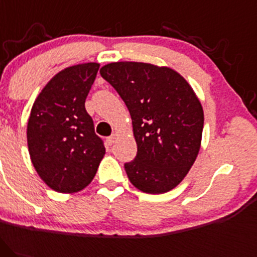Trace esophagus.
Returning <instances> with one entry per match:
<instances>
[{"mask_svg":"<svg viewBox=\"0 0 257 257\" xmlns=\"http://www.w3.org/2000/svg\"><path fill=\"white\" fill-rule=\"evenodd\" d=\"M116 138H117V134H113L110 137L106 138V143H108L109 146H111V144L115 143V141H116Z\"/></svg>","mask_w":257,"mask_h":257,"instance_id":"34e87169","label":"esophagus"}]
</instances>
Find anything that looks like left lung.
Listing matches in <instances>:
<instances>
[{
  "mask_svg": "<svg viewBox=\"0 0 257 257\" xmlns=\"http://www.w3.org/2000/svg\"><path fill=\"white\" fill-rule=\"evenodd\" d=\"M99 73L131 115L137 155L125 164L130 182L149 194L174 189L200 151L204 111L192 86L174 69L149 63H109Z\"/></svg>",
  "mask_w": 257,
  "mask_h": 257,
  "instance_id": "8db88e82",
  "label": "left lung"
}]
</instances>
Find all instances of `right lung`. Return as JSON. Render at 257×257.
I'll list each match as a JSON object with an SVG mask.
<instances>
[{
  "label": "right lung",
  "mask_w": 257,
  "mask_h": 257,
  "mask_svg": "<svg viewBox=\"0 0 257 257\" xmlns=\"http://www.w3.org/2000/svg\"><path fill=\"white\" fill-rule=\"evenodd\" d=\"M98 69V63H83L59 71L31 108L29 154L41 180L56 192L70 194L86 188L105 154L85 108Z\"/></svg>",
  "instance_id": "obj_1"
}]
</instances>
